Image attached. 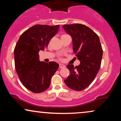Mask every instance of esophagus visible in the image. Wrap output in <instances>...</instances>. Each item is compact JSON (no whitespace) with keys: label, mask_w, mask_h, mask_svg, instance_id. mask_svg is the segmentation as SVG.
Instances as JSON below:
<instances>
[{"label":"esophagus","mask_w":121,"mask_h":121,"mask_svg":"<svg viewBox=\"0 0 121 121\" xmlns=\"http://www.w3.org/2000/svg\"><path fill=\"white\" fill-rule=\"evenodd\" d=\"M65 67V65L64 64H59V68H64Z\"/></svg>","instance_id":"34e87169"}]
</instances>
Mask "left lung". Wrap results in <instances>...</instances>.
Returning <instances> with one entry per match:
<instances>
[{
    "label": "left lung",
    "mask_w": 121,
    "mask_h": 121,
    "mask_svg": "<svg viewBox=\"0 0 121 121\" xmlns=\"http://www.w3.org/2000/svg\"><path fill=\"white\" fill-rule=\"evenodd\" d=\"M64 30L71 36L73 52L80 64L74 67L67 65L70 75L64 80L68 87L76 91H81L89 86L100 68L102 48L98 36L85 25L66 24Z\"/></svg>",
    "instance_id": "obj_1"
}]
</instances>
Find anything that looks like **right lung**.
<instances>
[{
	"mask_svg": "<svg viewBox=\"0 0 121 121\" xmlns=\"http://www.w3.org/2000/svg\"><path fill=\"white\" fill-rule=\"evenodd\" d=\"M59 25L37 24L24 32L14 49L15 66L22 84L35 93L45 91L59 65L54 61H40L39 52L44 50L57 33Z\"/></svg>",
	"mask_w": 121,
	"mask_h": 121,
	"instance_id": "right-lung-1",
	"label": "right lung"
}]
</instances>
